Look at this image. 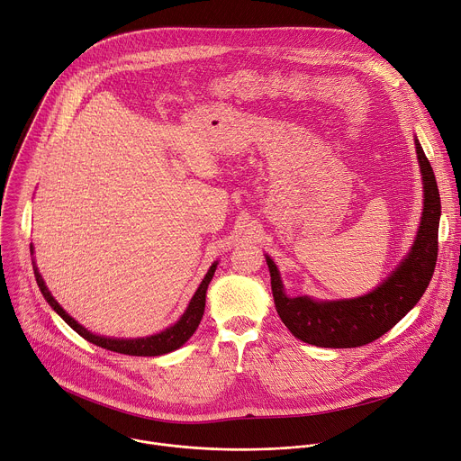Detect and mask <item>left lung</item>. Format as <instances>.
I'll list each match as a JSON object with an SVG mask.
<instances>
[{"label":"left lung","mask_w":461,"mask_h":461,"mask_svg":"<svg viewBox=\"0 0 461 461\" xmlns=\"http://www.w3.org/2000/svg\"><path fill=\"white\" fill-rule=\"evenodd\" d=\"M423 180V212L409 253L372 292L338 301L308 295L290 297L285 292L276 262L267 255L277 313L301 341L322 348H356L368 345L398 324L425 294L438 258V228L441 215L439 191L423 148L414 139Z\"/></svg>","instance_id":"obj_1"}]
</instances>
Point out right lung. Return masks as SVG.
I'll return each mask as SVG.
<instances>
[{
    "instance_id": "right-lung-1",
    "label": "right lung",
    "mask_w": 461,
    "mask_h": 461,
    "mask_svg": "<svg viewBox=\"0 0 461 461\" xmlns=\"http://www.w3.org/2000/svg\"><path fill=\"white\" fill-rule=\"evenodd\" d=\"M31 253L32 251V246H31ZM217 265L219 262L215 260L213 265L210 267L206 277L203 279L201 286L196 288L194 295L191 297L185 312L182 313V317L171 324L169 328H166V330L155 334V336H148V338H133V339H120V338H105V336H96L93 332H89L86 326H82L75 317H71L68 312H65L58 301L50 295L49 288L45 286V281L41 279V274L36 267V260L32 257V270H34V277H36V283L40 286V292L43 294L45 301L50 304V308L68 322L73 330L77 334H80L84 339H87L89 343L96 345V347H102L105 350H111V352H118V354H125V356H142V357H151V356H164V354H169L176 348H180L196 330V326L201 324V319L204 315V306H206V292H208V286L215 276V270H217Z\"/></svg>"
}]
</instances>
